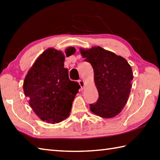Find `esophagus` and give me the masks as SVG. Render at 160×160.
I'll return each instance as SVG.
<instances>
[{
	"mask_svg": "<svg viewBox=\"0 0 160 160\" xmlns=\"http://www.w3.org/2000/svg\"><path fill=\"white\" fill-rule=\"evenodd\" d=\"M78 82H79V85H80L81 90H83L84 87H85V82H84V81L82 80H78Z\"/></svg>",
	"mask_w": 160,
	"mask_h": 160,
	"instance_id": "1",
	"label": "esophagus"
}]
</instances>
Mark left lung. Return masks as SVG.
<instances>
[{
	"mask_svg": "<svg viewBox=\"0 0 160 160\" xmlns=\"http://www.w3.org/2000/svg\"><path fill=\"white\" fill-rule=\"evenodd\" d=\"M80 53L93 68L99 93L97 102L90 104V111L102 118L114 117L123 109L131 92V66L124 58L100 47L80 48Z\"/></svg>",
	"mask_w": 160,
	"mask_h": 160,
	"instance_id": "left-lung-1",
	"label": "left lung"
}]
</instances>
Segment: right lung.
I'll list each match as a JSON object with an SVG mask.
<instances>
[{
    "mask_svg": "<svg viewBox=\"0 0 160 160\" xmlns=\"http://www.w3.org/2000/svg\"><path fill=\"white\" fill-rule=\"evenodd\" d=\"M69 47L66 54H74ZM65 55L53 48L44 51L27 74L23 83L29 104L40 119L48 123H59L68 117L79 84L70 80L68 70L64 68Z\"/></svg>",
    "mask_w": 160,
    "mask_h": 160,
    "instance_id": "obj_1",
    "label": "right lung"
}]
</instances>
